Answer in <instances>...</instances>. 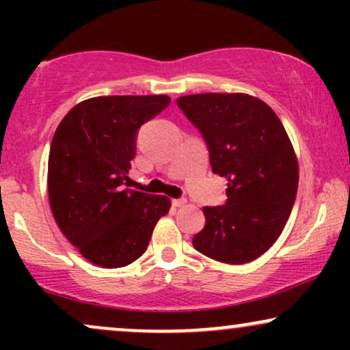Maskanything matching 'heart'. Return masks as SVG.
<instances>
[{
    "instance_id": "1",
    "label": "heart",
    "mask_w": 350,
    "mask_h": 350,
    "mask_svg": "<svg viewBox=\"0 0 350 350\" xmlns=\"http://www.w3.org/2000/svg\"><path fill=\"white\" fill-rule=\"evenodd\" d=\"M194 143H196V142H194V139H192V138H191V139H189V142H187V144H189V146H192V144H194Z\"/></svg>"
}]
</instances>
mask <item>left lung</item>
Here are the masks:
<instances>
[{"mask_svg":"<svg viewBox=\"0 0 350 350\" xmlns=\"http://www.w3.org/2000/svg\"><path fill=\"white\" fill-rule=\"evenodd\" d=\"M166 95L97 97L55 130L47 191L55 222L83 258L103 268L133 263L171 208L167 191L130 179L136 131L170 105Z\"/></svg>","mask_w":350,"mask_h":350,"instance_id":"obj_1","label":"left lung"}]
</instances>
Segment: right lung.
Instances as JSON below:
<instances>
[{
    "label": "right lung",
    "mask_w": 350,
    "mask_h": 350,
    "mask_svg": "<svg viewBox=\"0 0 350 350\" xmlns=\"http://www.w3.org/2000/svg\"><path fill=\"white\" fill-rule=\"evenodd\" d=\"M178 107L206 139L211 166L227 179V202L204 207L198 252L222 263L253 262L276 242L298 191V161L280 118L247 94H196Z\"/></svg>",
    "instance_id": "add662e5"
}]
</instances>
